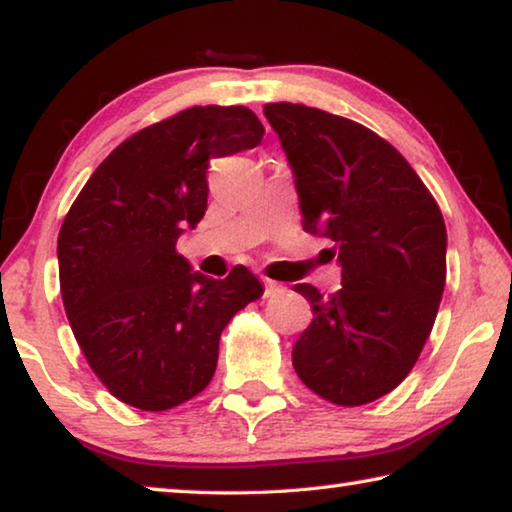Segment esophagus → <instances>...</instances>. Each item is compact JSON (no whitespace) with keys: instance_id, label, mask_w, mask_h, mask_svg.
I'll return each instance as SVG.
<instances>
[{"instance_id":"esophagus-1","label":"esophagus","mask_w":512,"mask_h":512,"mask_svg":"<svg viewBox=\"0 0 512 512\" xmlns=\"http://www.w3.org/2000/svg\"><path fill=\"white\" fill-rule=\"evenodd\" d=\"M282 291H284L282 284H277L273 280H264V298H273V296H277V293H282Z\"/></svg>"}]
</instances>
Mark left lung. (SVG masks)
<instances>
[{
	"instance_id": "obj_1",
	"label": "left lung",
	"mask_w": 512,
	"mask_h": 512,
	"mask_svg": "<svg viewBox=\"0 0 512 512\" xmlns=\"http://www.w3.org/2000/svg\"><path fill=\"white\" fill-rule=\"evenodd\" d=\"M302 223L332 241L341 291L296 284L314 320L293 368L316 395L359 406L391 393L429 339L447 275L443 214L400 151L370 128L300 103H266Z\"/></svg>"
}]
</instances>
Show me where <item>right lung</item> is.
I'll use <instances>...</instances> for the list:
<instances>
[{
    "instance_id": "obj_1",
    "label": "right lung",
    "mask_w": 512,
    "mask_h": 512,
    "mask_svg": "<svg viewBox=\"0 0 512 512\" xmlns=\"http://www.w3.org/2000/svg\"><path fill=\"white\" fill-rule=\"evenodd\" d=\"M253 110L196 106L128 137L69 207L58 235L72 332L108 391L167 411L210 384L223 327L264 287L246 266L225 280L192 271L176 241L207 210V167L255 149Z\"/></svg>"
}]
</instances>
